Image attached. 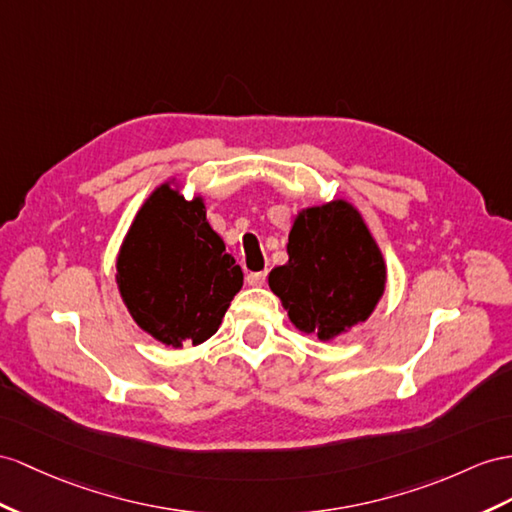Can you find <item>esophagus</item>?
I'll use <instances>...</instances> for the list:
<instances>
[{
    "label": "esophagus",
    "instance_id": "1",
    "mask_svg": "<svg viewBox=\"0 0 512 512\" xmlns=\"http://www.w3.org/2000/svg\"><path fill=\"white\" fill-rule=\"evenodd\" d=\"M268 279V272H248L246 274V283L253 285V287H261Z\"/></svg>",
    "mask_w": 512,
    "mask_h": 512
}]
</instances>
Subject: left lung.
<instances>
[{"mask_svg":"<svg viewBox=\"0 0 512 512\" xmlns=\"http://www.w3.org/2000/svg\"><path fill=\"white\" fill-rule=\"evenodd\" d=\"M287 253L290 261L274 268L268 283L300 331L333 339L368 320L383 296V255L357 209L346 201L300 212Z\"/></svg>","mask_w":512,"mask_h":512,"instance_id":"1","label":"left lung"}]
</instances>
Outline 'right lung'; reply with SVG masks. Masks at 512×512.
Returning a JSON list of instances; mask_svg holds the SVG:
<instances>
[{
    "label": "right lung",
    "instance_id": "obj_1",
    "mask_svg": "<svg viewBox=\"0 0 512 512\" xmlns=\"http://www.w3.org/2000/svg\"><path fill=\"white\" fill-rule=\"evenodd\" d=\"M116 270L131 318L173 348L212 337L244 279L207 225L203 201H186L168 183L142 205Z\"/></svg>",
    "mask_w": 512,
    "mask_h": 512
}]
</instances>
